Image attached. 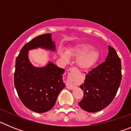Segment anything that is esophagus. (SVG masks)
Returning a JSON list of instances; mask_svg holds the SVG:
<instances>
[{
	"mask_svg": "<svg viewBox=\"0 0 131 131\" xmlns=\"http://www.w3.org/2000/svg\"><path fill=\"white\" fill-rule=\"evenodd\" d=\"M75 70H76L75 68H69V69L68 70V74H71V73L73 72V71H75ZM66 87H67V89H69V90H73V89H75V86H74V85H73V84H69V83H68V84H66Z\"/></svg>",
	"mask_w": 131,
	"mask_h": 131,
	"instance_id": "1",
	"label": "esophagus"
}]
</instances>
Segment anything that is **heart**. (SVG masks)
I'll list each match as a JSON object with an SVG mask.
<instances>
[{"label":"heart","instance_id":"1","mask_svg":"<svg viewBox=\"0 0 131 131\" xmlns=\"http://www.w3.org/2000/svg\"><path fill=\"white\" fill-rule=\"evenodd\" d=\"M58 54L64 60L68 62L71 58H77V66L83 71L89 70L93 68L99 60V52L93 49L92 45L89 44H80L75 47L69 48L67 51L60 49Z\"/></svg>","mask_w":131,"mask_h":131}]
</instances>
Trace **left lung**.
I'll use <instances>...</instances> for the list:
<instances>
[{
	"mask_svg": "<svg viewBox=\"0 0 131 131\" xmlns=\"http://www.w3.org/2000/svg\"><path fill=\"white\" fill-rule=\"evenodd\" d=\"M121 81V63L115 50L108 46L105 62L89 71L80 88L84 96L79 105L88 112H97L114 99Z\"/></svg>",
	"mask_w": 131,
	"mask_h": 131,
	"instance_id": "1",
	"label": "left lung"
}]
</instances>
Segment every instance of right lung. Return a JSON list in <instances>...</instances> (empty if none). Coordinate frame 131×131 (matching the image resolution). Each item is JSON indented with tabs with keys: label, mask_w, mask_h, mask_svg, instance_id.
<instances>
[{
	"label": "right lung",
	"mask_w": 131,
	"mask_h": 131,
	"mask_svg": "<svg viewBox=\"0 0 131 131\" xmlns=\"http://www.w3.org/2000/svg\"><path fill=\"white\" fill-rule=\"evenodd\" d=\"M38 48L55 51L52 34L38 36L21 49L16 60L14 85L19 99L27 108L44 113L54 107L58 94L66 86L62 79L65 69L52 62L41 68L34 66L29 59V51Z\"/></svg>",
	"instance_id": "1"
}]
</instances>
